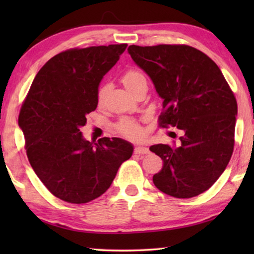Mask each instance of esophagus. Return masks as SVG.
<instances>
[{"label":"esophagus","mask_w":254,"mask_h":254,"mask_svg":"<svg viewBox=\"0 0 254 254\" xmlns=\"http://www.w3.org/2000/svg\"><path fill=\"white\" fill-rule=\"evenodd\" d=\"M134 153H137V154L149 153V149L145 147H141V145H137V147H135V149H134Z\"/></svg>","instance_id":"obj_1"}]
</instances>
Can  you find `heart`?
Returning <instances> with one entry per match:
<instances>
[{
	"label": "heart",
	"mask_w": 254,
	"mask_h": 254,
	"mask_svg": "<svg viewBox=\"0 0 254 254\" xmlns=\"http://www.w3.org/2000/svg\"><path fill=\"white\" fill-rule=\"evenodd\" d=\"M121 80L123 85L130 91L132 94L134 93L141 85H147V77H145L144 72L141 71L136 68H130L123 72L121 76ZM107 92V86L102 85L100 86L97 91V102L102 103L104 100V96ZM118 130L121 132L122 134L128 137H139L141 135V127L135 120L130 118H123L118 124Z\"/></svg>",
	"instance_id": "1"
}]
</instances>
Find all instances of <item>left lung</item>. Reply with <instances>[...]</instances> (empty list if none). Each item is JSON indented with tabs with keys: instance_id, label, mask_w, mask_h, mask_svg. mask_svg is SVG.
Masks as SVG:
<instances>
[{
	"instance_id": "obj_1",
	"label": "left lung",
	"mask_w": 254,
	"mask_h": 254,
	"mask_svg": "<svg viewBox=\"0 0 254 254\" xmlns=\"http://www.w3.org/2000/svg\"><path fill=\"white\" fill-rule=\"evenodd\" d=\"M127 51L162 98L160 127L183 132L177 147H150L163 161L154 186L176 198L201 194L220 178L233 153L234 94L216 64L192 47L132 45Z\"/></svg>"
}]
</instances>
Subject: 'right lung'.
I'll use <instances>...</instances> for the list:
<instances>
[{
    "label": "right lung",
    "instance_id": "1",
    "mask_svg": "<svg viewBox=\"0 0 254 254\" xmlns=\"http://www.w3.org/2000/svg\"><path fill=\"white\" fill-rule=\"evenodd\" d=\"M127 45L70 49L49 59L21 107L19 127L30 165L51 194L71 204L97 198L110 188L133 145L120 137L84 139L79 127L97 107L103 77Z\"/></svg>",
    "mask_w": 254,
    "mask_h": 254
}]
</instances>
